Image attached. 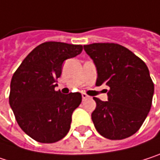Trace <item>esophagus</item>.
<instances>
[{
	"label": "esophagus",
	"instance_id": "obj_1",
	"mask_svg": "<svg viewBox=\"0 0 160 160\" xmlns=\"http://www.w3.org/2000/svg\"><path fill=\"white\" fill-rule=\"evenodd\" d=\"M82 98H83V100H86V99H88L89 96H88V94H86L85 92H83V93H82Z\"/></svg>",
	"mask_w": 160,
	"mask_h": 160
}]
</instances>
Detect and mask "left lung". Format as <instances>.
Returning a JSON list of instances; mask_svg holds the SVG:
<instances>
[{
  "mask_svg": "<svg viewBox=\"0 0 160 160\" xmlns=\"http://www.w3.org/2000/svg\"><path fill=\"white\" fill-rule=\"evenodd\" d=\"M92 58L96 85L109 87L108 101L97 103L91 118L97 131L110 140H122L139 130L152 105L154 83L146 64L128 48L113 42L84 45Z\"/></svg>",
  "mask_w": 160,
  "mask_h": 160,
  "instance_id": "1",
  "label": "left lung"
}]
</instances>
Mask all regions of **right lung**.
<instances>
[{"label":"right lung","mask_w":160,"mask_h":160,"mask_svg":"<svg viewBox=\"0 0 160 160\" xmlns=\"http://www.w3.org/2000/svg\"><path fill=\"white\" fill-rule=\"evenodd\" d=\"M82 50L80 44L45 42L36 46L15 72L9 103L21 129L33 140L52 143L69 132L72 115L82 96L79 92L62 94L55 88L63 61Z\"/></svg>","instance_id":"right-lung-1"}]
</instances>
